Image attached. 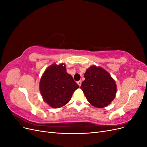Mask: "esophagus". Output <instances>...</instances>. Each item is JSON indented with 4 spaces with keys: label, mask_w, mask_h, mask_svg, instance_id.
<instances>
[{
    "label": "esophagus",
    "mask_w": 147,
    "mask_h": 147,
    "mask_svg": "<svg viewBox=\"0 0 147 147\" xmlns=\"http://www.w3.org/2000/svg\"><path fill=\"white\" fill-rule=\"evenodd\" d=\"M77 84H78V85L79 86H81V85H82V82H81V81L77 82Z\"/></svg>",
    "instance_id": "34e87169"
}]
</instances>
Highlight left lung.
<instances>
[{
    "instance_id": "8db88e82",
    "label": "left lung",
    "mask_w": 147,
    "mask_h": 147,
    "mask_svg": "<svg viewBox=\"0 0 147 147\" xmlns=\"http://www.w3.org/2000/svg\"><path fill=\"white\" fill-rule=\"evenodd\" d=\"M80 88L88 101L97 108H104L115 99L117 84L110 74L101 67L91 65L84 75Z\"/></svg>"
}]
</instances>
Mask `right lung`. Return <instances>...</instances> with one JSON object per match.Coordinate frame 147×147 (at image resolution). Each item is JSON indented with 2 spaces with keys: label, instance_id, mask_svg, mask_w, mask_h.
Instances as JSON below:
<instances>
[{
  "label": "right lung",
  "instance_id": "add662e5",
  "mask_svg": "<svg viewBox=\"0 0 147 147\" xmlns=\"http://www.w3.org/2000/svg\"><path fill=\"white\" fill-rule=\"evenodd\" d=\"M79 88L72 77L66 72L64 63L50 65L43 72L39 89L43 100L51 107L58 109L66 105Z\"/></svg>",
  "mask_w": 147,
  "mask_h": 147
}]
</instances>
